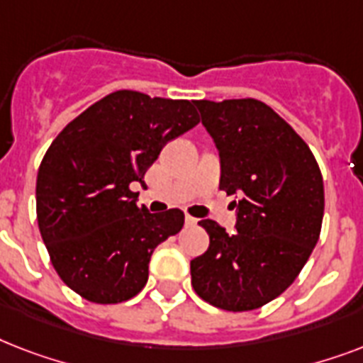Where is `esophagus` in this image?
I'll use <instances>...</instances> for the list:
<instances>
[{"mask_svg": "<svg viewBox=\"0 0 363 363\" xmlns=\"http://www.w3.org/2000/svg\"><path fill=\"white\" fill-rule=\"evenodd\" d=\"M184 222H186V226H196V224H198V218H194V216L186 215Z\"/></svg>", "mask_w": 363, "mask_h": 363, "instance_id": "1", "label": "esophagus"}]
</instances>
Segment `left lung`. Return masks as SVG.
<instances>
[{
    "instance_id": "1",
    "label": "left lung",
    "mask_w": 363,
    "mask_h": 363,
    "mask_svg": "<svg viewBox=\"0 0 363 363\" xmlns=\"http://www.w3.org/2000/svg\"><path fill=\"white\" fill-rule=\"evenodd\" d=\"M220 152V190L239 201L238 232L201 220L209 248L190 262L192 286L218 309H259L286 290L320 238L324 182L307 143L258 99H199Z\"/></svg>"
}]
</instances>
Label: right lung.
<instances>
[{
  "mask_svg": "<svg viewBox=\"0 0 363 363\" xmlns=\"http://www.w3.org/2000/svg\"><path fill=\"white\" fill-rule=\"evenodd\" d=\"M194 101L118 90L60 131L39 165L37 224L60 279L92 303L141 292L154 248L181 232L184 213L137 207L131 182L194 125Z\"/></svg>",
  "mask_w": 363,
  "mask_h": 363,
  "instance_id": "add662e5",
  "label": "right lung"
}]
</instances>
